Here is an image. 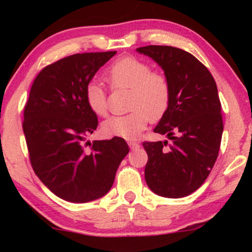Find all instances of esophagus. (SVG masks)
<instances>
[{
	"instance_id": "34e87169",
	"label": "esophagus",
	"mask_w": 252,
	"mask_h": 252,
	"mask_svg": "<svg viewBox=\"0 0 252 252\" xmlns=\"http://www.w3.org/2000/svg\"><path fill=\"white\" fill-rule=\"evenodd\" d=\"M128 146L130 147V149H136V148H138V147H140V144H138L137 142H135V141H129Z\"/></svg>"
}]
</instances>
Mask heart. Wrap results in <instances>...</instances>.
<instances>
[{
  "instance_id": "b5f03b06",
  "label": "heart",
  "mask_w": 252,
  "mask_h": 252,
  "mask_svg": "<svg viewBox=\"0 0 252 252\" xmlns=\"http://www.w3.org/2000/svg\"><path fill=\"white\" fill-rule=\"evenodd\" d=\"M105 76L114 90H129L128 110L131 111L104 121V135L134 140L143 131L149 120L158 121L168 110L172 96L169 79L162 72L152 71L148 63L131 56L120 58L110 65ZM85 99L94 114L106 116L108 96L99 83L90 82L86 85Z\"/></svg>"
}]
</instances>
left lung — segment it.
<instances>
[{
	"instance_id": "left-lung-1",
	"label": "left lung",
	"mask_w": 252,
	"mask_h": 252,
	"mask_svg": "<svg viewBox=\"0 0 252 252\" xmlns=\"http://www.w3.org/2000/svg\"><path fill=\"white\" fill-rule=\"evenodd\" d=\"M137 52L162 67L172 88L168 110L154 129L170 141H144V178L158 195L182 198L204 184L218 158L224 126L217 84L204 63L180 48L150 45Z\"/></svg>"
}]
</instances>
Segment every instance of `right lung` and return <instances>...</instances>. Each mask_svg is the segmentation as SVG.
<instances>
[{
	"mask_svg": "<svg viewBox=\"0 0 252 252\" xmlns=\"http://www.w3.org/2000/svg\"><path fill=\"white\" fill-rule=\"evenodd\" d=\"M116 54L82 53L43 67L34 79L24 110L30 161L37 178L57 196L88 202L105 195L129 147L124 138L94 141L86 136L98 126L85 88L99 67Z\"/></svg>",
	"mask_w": 252,
	"mask_h": 252,
	"instance_id": "obj_1",
	"label": "right lung"
}]
</instances>
